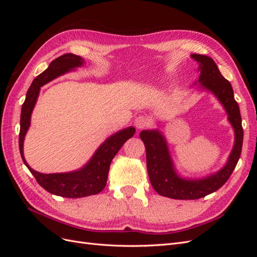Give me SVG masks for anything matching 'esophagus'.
Segmentation results:
<instances>
[{"instance_id":"1","label":"esophagus","mask_w":257,"mask_h":257,"mask_svg":"<svg viewBox=\"0 0 257 257\" xmlns=\"http://www.w3.org/2000/svg\"><path fill=\"white\" fill-rule=\"evenodd\" d=\"M134 124L137 130H143L148 125V124H149V120H148L144 115H138L134 121Z\"/></svg>"}]
</instances>
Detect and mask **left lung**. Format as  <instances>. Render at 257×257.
I'll return each mask as SVG.
<instances>
[{
  "mask_svg": "<svg viewBox=\"0 0 257 257\" xmlns=\"http://www.w3.org/2000/svg\"><path fill=\"white\" fill-rule=\"evenodd\" d=\"M191 58L198 63L199 73L198 79L193 85L199 84L200 90L212 93L219 100L234 130L235 143L226 164L217 172L198 179L184 178L177 173L164 134L158 128L142 131L139 136L146 147L147 169L153 189L160 195L174 199H198L219 190L234 172L243 142L240 110L230 82L224 78L210 57L193 53Z\"/></svg>",
  "mask_w": 257,
  "mask_h": 257,
  "instance_id": "left-lung-1",
  "label": "left lung"
}]
</instances>
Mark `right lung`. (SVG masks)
I'll list each match as a JSON object with an SVG mask.
<instances>
[{
    "instance_id": "add662e5",
    "label": "right lung",
    "mask_w": 257,
    "mask_h": 257,
    "mask_svg": "<svg viewBox=\"0 0 257 257\" xmlns=\"http://www.w3.org/2000/svg\"><path fill=\"white\" fill-rule=\"evenodd\" d=\"M83 64L84 60L73 53H65L53 60L48 68L38 75L31 83L27 92L26 100L21 108L20 115L19 149L23 163L29 168L31 174L35 177L36 181L42 188L53 195L67 198L95 195L103 191L107 183L108 173H109L112 159L118 153L123 144L131 137H133L136 131L135 127L130 126L112 134L97 148L87 164L74 172L42 174L30 167L25 159V155H23V143H25V137L31 125V115H32L38 95H40L41 88L58 77L81 67Z\"/></svg>"
}]
</instances>
